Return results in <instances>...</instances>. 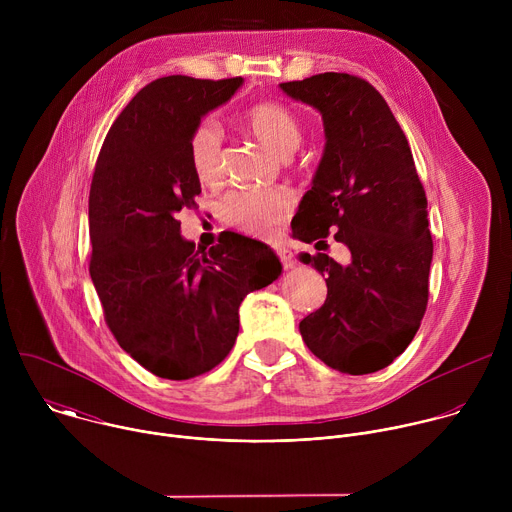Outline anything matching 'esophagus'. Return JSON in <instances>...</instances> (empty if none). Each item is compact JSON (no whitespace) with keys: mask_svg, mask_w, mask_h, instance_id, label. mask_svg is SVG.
<instances>
[{"mask_svg":"<svg viewBox=\"0 0 512 512\" xmlns=\"http://www.w3.org/2000/svg\"><path fill=\"white\" fill-rule=\"evenodd\" d=\"M277 255H279V261L283 263V267H285V269H291V267H294V255H291V251H289V249H285V247L281 249V247H279V249H277Z\"/></svg>","mask_w":512,"mask_h":512,"instance_id":"obj_1","label":"esophagus"}]
</instances>
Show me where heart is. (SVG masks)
Instances as JSON below:
<instances>
[{"label": "heart", "mask_w": 512, "mask_h": 512, "mask_svg": "<svg viewBox=\"0 0 512 512\" xmlns=\"http://www.w3.org/2000/svg\"><path fill=\"white\" fill-rule=\"evenodd\" d=\"M251 133L279 158H287L302 141L300 119L279 103H259L247 113ZM188 156L196 178L212 184L221 178L223 133L212 119H204L190 135ZM291 208V196L277 188H243L225 196L221 214L225 223L255 235L271 231Z\"/></svg>", "instance_id": "heart-1"}]
</instances>
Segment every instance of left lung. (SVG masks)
<instances>
[{
	"mask_svg": "<svg viewBox=\"0 0 512 512\" xmlns=\"http://www.w3.org/2000/svg\"><path fill=\"white\" fill-rule=\"evenodd\" d=\"M279 89L318 109L326 135L291 231L316 247L332 233L350 251L348 265L302 253L328 285L324 306L300 322L302 338L330 369L381 371L413 340L429 296L433 241L409 141L381 93L354 75L324 72Z\"/></svg>",
	"mask_w": 512,
	"mask_h": 512,
	"instance_id": "obj_1",
	"label": "left lung"
}]
</instances>
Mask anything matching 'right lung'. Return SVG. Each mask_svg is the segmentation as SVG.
Segmentation results:
<instances>
[{
    "mask_svg": "<svg viewBox=\"0 0 512 512\" xmlns=\"http://www.w3.org/2000/svg\"><path fill=\"white\" fill-rule=\"evenodd\" d=\"M241 77L182 75L145 85L111 125L89 194L91 279L119 346L156 377L186 381L231 352L239 306L281 275L261 241L231 233L196 249L176 214L200 194L188 143Z\"/></svg>",
    "mask_w": 512,
    "mask_h": 512,
    "instance_id": "right-lung-1",
    "label": "right lung"
}]
</instances>
